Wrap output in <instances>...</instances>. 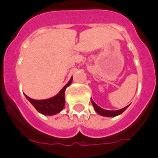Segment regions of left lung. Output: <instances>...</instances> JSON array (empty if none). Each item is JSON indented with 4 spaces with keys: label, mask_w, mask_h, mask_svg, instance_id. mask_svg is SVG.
Instances as JSON below:
<instances>
[{
    "label": "left lung",
    "mask_w": 158,
    "mask_h": 158,
    "mask_svg": "<svg viewBox=\"0 0 158 158\" xmlns=\"http://www.w3.org/2000/svg\"><path fill=\"white\" fill-rule=\"evenodd\" d=\"M91 103H92L93 106L94 108V110H95L98 114L102 115V116H104V117H115V116H118V115L121 114L124 112L127 108L129 106H126V107L123 108V109L118 110H104L102 108H101L100 106H98L95 102H94L91 98Z\"/></svg>",
    "instance_id": "left-lung-1"
}]
</instances>
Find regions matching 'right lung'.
I'll use <instances>...</instances> for the list:
<instances>
[{"label":"right lung","instance_id":"right-lung-1","mask_svg":"<svg viewBox=\"0 0 158 158\" xmlns=\"http://www.w3.org/2000/svg\"><path fill=\"white\" fill-rule=\"evenodd\" d=\"M72 82V77L67 84L63 87L58 94L52 98L48 99L36 100L29 98L28 96L25 95L27 99L33 106L35 110L42 114L44 115H54L60 113L64 107L65 105V90L67 87H69Z\"/></svg>","mask_w":158,"mask_h":158}]
</instances>
